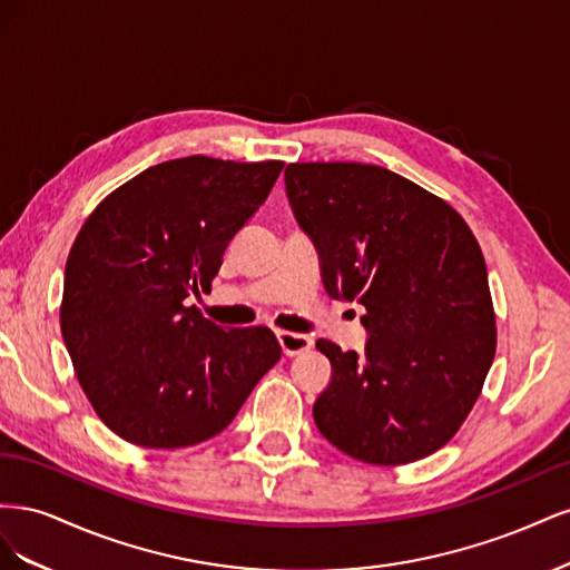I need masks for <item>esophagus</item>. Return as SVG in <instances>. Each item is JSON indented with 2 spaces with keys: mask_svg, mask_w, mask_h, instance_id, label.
<instances>
[{
  "mask_svg": "<svg viewBox=\"0 0 570 570\" xmlns=\"http://www.w3.org/2000/svg\"><path fill=\"white\" fill-rule=\"evenodd\" d=\"M275 335H278V342H281V347H283V354H287V356H295V354H302V352H306V350H312V344H314V340H312V337H308V335H302V333L278 331Z\"/></svg>",
  "mask_w": 570,
  "mask_h": 570,
  "instance_id": "34e87169",
  "label": "esophagus"
}]
</instances>
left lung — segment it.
<instances>
[{
  "mask_svg": "<svg viewBox=\"0 0 570 570\" xmlns=\"http://www.w3.org/2000/svg\"><path fill=\"white\" fill-rule=\"evenodd\" d=\"M285 193L333 299L366 306V352L318 340L333 375L314 402L321 435L377 465L454 438L492 366L485 258L440 197L381 166L289 164Z\"/></svg>",
  "mask_w": 570,
  "mask_h": 570,
  "instance_id": "obj_1",
  "label": "left lung"
}]
</instances>
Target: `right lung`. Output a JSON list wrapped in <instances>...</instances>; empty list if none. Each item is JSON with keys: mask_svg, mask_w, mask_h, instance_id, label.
<instances>
[{"mask_svg": "<svg viewBox=\"0 0 570 570\" xmlns=\"http://www.w3.org/2000/svg\"><path fill=\"white\" fill-rule=\"evenodd\" d=\"M281 170L283 161H164L85 220L66 262L61 335L118 438L149 450L212 440L281 358L268 327L226 331L189 306L212 289L223 252Z\"/></svg>", "mask_w": 570, "mask_h": 570, "instance_id": "obj_1", "label": "right lung"}]
</instances>
